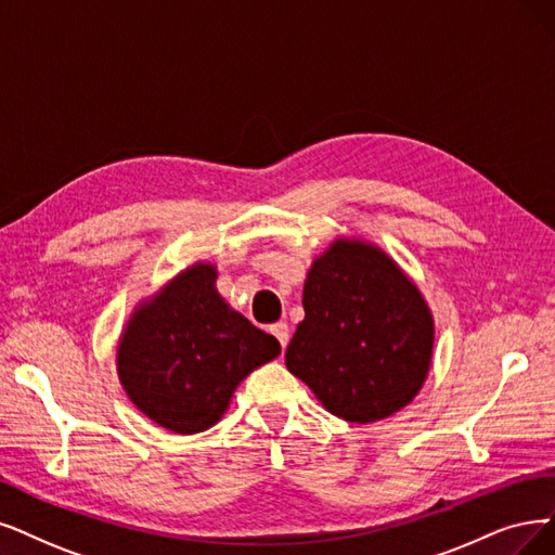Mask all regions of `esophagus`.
<instances>
[{"label":"esophagus","mask_w":555,"mask_h":555,"mask_svg":"<svg viewBox=\"0 0 555 555\" xmlns=\"http://www.w3.org/2000/svg\"><path fill=\"white\" fill-rule=\"evenodd\" d=\"M271 332H273V337L280 341V346H282V350H284L286 344H289V325L280 321V323L271 325Z\"/></svg>","instance_id":"34e87169"}]
</instances>
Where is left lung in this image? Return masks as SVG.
Returning a JSON list of instances; mask_svg holds the SVG:
<instances>
[{
  "label": "left lung",
  "mask_w": 555,
  "mask_h": 555,
  "mask_svg": "<svg viewBox=\"0 0 555 555\" xmlns=\"http://www.w3.org/2000/svg\"><path fill=\"white\" fill-rule=\"evenodd\" d=\"M302 307L286 369L330 414L373 424L414 401L430 371L435 321L383 248L354 236L332 241L307 273Z\"/></svg>",
  "instance_id": "left-lung-1"
}]
</instances>
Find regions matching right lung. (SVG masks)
<instances>
[{
  "label": "right lung",
  "instance_id": "1",
  "mask_svg": "<svg viewBox=\"0 0 555 555\" xmlns=\"http://www.w3.org/2000/svg\"><path fill=\"white\" fill-rule=\"evenodd\" d=\"M218 271L195 261L141 300L122 327L118 378L154 424L195 435L218 424L243 378L275 360L280 341L232 309Z\"/></svg>",
  "mask_w": 555,
  "mask_h": 555
}]
</instances>
